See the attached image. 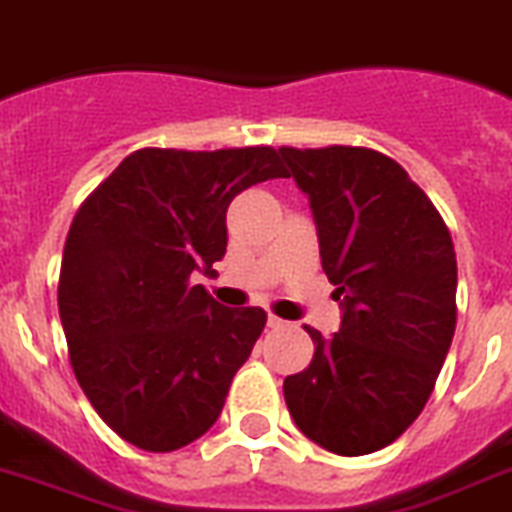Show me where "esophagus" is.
I'll return each mask as SVG.
<instances>
[{
	"label": "esophagus",
	"mask_w": 512,
	"mask_h": 512,
	"mask_svg": "<svg viewBox=\"0 0 512 512\" xmlns=\"http://www.w3.org/2000/svg\"><path fill=\"white\" fill-rule=\"evenodd\" d=\"M268 326L270 328H284V326H289V323L281 321V318H276V315H268Z\"/></svg>",
	"instance_id": "obj_1"
}]
</instances>
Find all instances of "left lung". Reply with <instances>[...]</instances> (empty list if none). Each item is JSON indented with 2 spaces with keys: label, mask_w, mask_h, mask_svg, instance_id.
<instances>
[{
  "label": "left lung",
  "mask_w": 512,
  "mask_h": 512,
  "mask_svg": "<svg viewBox=\"0 0 512 512\" xmlns=\"http://www.w3.org/2000/svg\"><path fill=\"white\" fill-rule=\"evenodd\" d=\"M278 155L310 199L342 326L307 328L313 363L286 376L297 429L355 458L392 444L429 402L452 344L458 260L431 199L392 157L365 147Z\"/></svg>",
  "instance_id": "8db88e82"
}]
</instances>
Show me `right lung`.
Segmentation results:
<instances>
[{
    "instance_id": "obj_1",
    "label": "right lung",
    "mask_w": 512,
    "mask_h": 512,
    "mask_svg": "<svg viewBox=\"0 0 512 512\" xmlns=\"http://www.w3.org/2000/svg\"><path fill=\"white\" fill-rule=\"evenodd\" d=\"M286 178L270 147L139 149L73 218L60 321L99 418L139 450L173 452L213 429L265 328L263 307H223L191 273L226 255V210Z\"/></svg>"
}]
</instances>
